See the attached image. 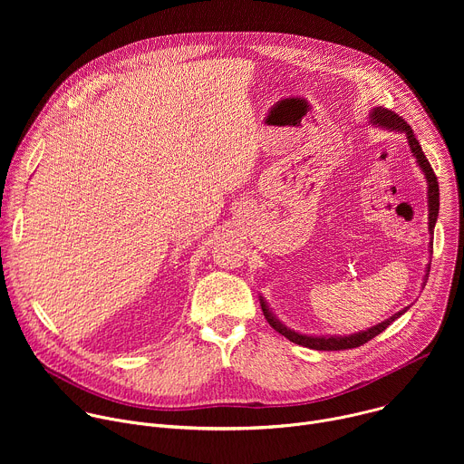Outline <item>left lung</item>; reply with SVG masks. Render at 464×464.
I'll use <instances>...</instances> for the list:
<instances>
[{
	"instance_id": "8db88e82",
	"label": "left lung",
	"mask_w": 464,
	"mask_h": 464,
	"mask_svg": "<svg viewBox=\"0 0 464 464\" xmlns=\"http://www.w3.org/2000/svg\"><path fill=\"white\" fill-rule=\"evenodd\" d=\"M369 124L376 126V128H382V130L396 131V134H402L408 140L410 152L415 158L417 167L422 170L426 185H428V231H430V253H433V229H435V224H437V218H439V183H437V178L433 174V169H431L430 161L426 160V156H424V152H422V149H420V145H419V141H417V138L413 134V130L410 128V124L402 117H399L394 111H391L387 108L376 106V108H372L369 111ZM430 264H431V260L426 264L422 286H426V283H428ZM258 301H260L264 317L268 319V323L272 324L274 330H277L279 334H283L290 342H294L297 345H303V347H308V349H314V351H343V349L360 347V345L367 343L369 340H372L374 336H378L380 333H383V330L394 319H399L402 314H406L410 310V306H406L401 312H396L391 317L383 319L382 323H378V324H374V326H371L367 330H360V333H354V334H343V336L342 334H328V336L321 334V336H312V334L297 333V330H294V328L286 326L283 321H279V317L268 306L266 299H264L260 294H258Z\"/></svg>"
}]
</instances>
